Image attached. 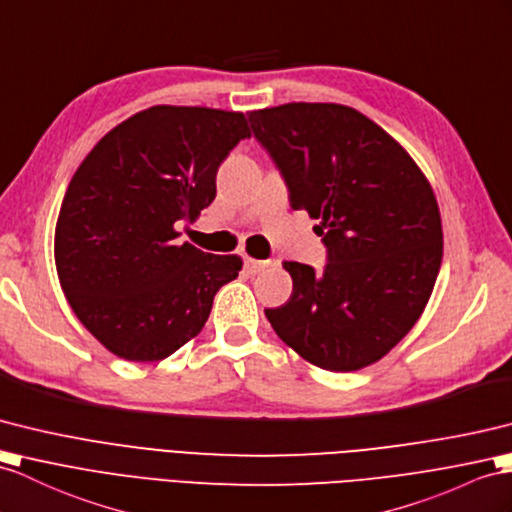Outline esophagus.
<instances>
[{
  "label": "esophagus",
  "mask_w": 512,
  "mask_h": 512,
  "mask_svg": "<svg viewBox=\"0 0 512 512\" xmlns=\"http://www.w3.org/2000/svg\"><path fill=\"white\" fill-rule=\"evenodd\" d=\"M267 265H269V260H258V258H252V256H245V269L249 273L263 271Z\"/></svg>",
  "instance_id": "1"
}]
</instances>
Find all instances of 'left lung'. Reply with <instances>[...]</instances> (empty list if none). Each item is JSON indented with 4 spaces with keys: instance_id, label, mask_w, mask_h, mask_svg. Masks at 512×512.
Here are the masks:
<instances>
[{
    "instance_id": "obj_1",
    "label": "left lung",
    "mask_w": 512,
    "mask_h": 512,
    "mask_svg": "<svg viewBox=\"0 0 512 512\" xmlns=\"http://www.w3.org/2000/svg\"><path fill=\"white\" fill-rule=\"evenodd\" d=\"M256 139L289 186L291 206L317 219L323 273L284 263L293 293L265 315L310 365L358 371L415 326L443 258L436 195L417 162L363 112L293 102L249 110Z\"/></svg>"
}]
</instances>
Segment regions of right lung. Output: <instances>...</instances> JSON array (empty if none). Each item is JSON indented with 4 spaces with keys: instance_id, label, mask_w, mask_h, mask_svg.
Here are the masks:
<instances>
[{
    "instance_id": "add662e5",
    "label": "right lung",
    "mask_w": 512,
    "mask_h": 512,
    "mask_svg": "<svg viewBox=\"0 0 512 512\" xmlns=\"http://www.w3.org/2000/svg\"><path fill=\"white\" fill-rule=\"evenodd\" d=\"M252 136L243 112L152 106L97 141L62 199L54 258L73 313L108 352L156 363L202 332L241 256L176 239L217 195V169Z\"/></svg>"
}]
</instances>
